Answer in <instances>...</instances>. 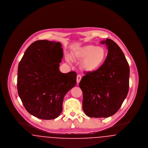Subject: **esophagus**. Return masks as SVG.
<instances>
[{"label": "esophagus", "mask_w": 148, "mask_h": 148, "mask_svg": "<svg viewBox=\"0 0 148 148\" xmlns=\"http://www.w3.org/2000/svg\"><path fill=\"white\" fill-rule=\"evenodd\" d=\"M81 79H82V75H80V74L77 75V84L79 83Z\"/></svg>", "instance_id": "obj_1"}]
</instances>
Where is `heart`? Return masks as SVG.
I'll return each instance as SVG.
<instances>
[{
	"label": "heart",
	"mask_w": 148,
	"mask_h": 148,
	"mask_svg": "<svg viewBox=\"0 0 148 148\" xmlns=\"http://www.w3.org/2000/svg\"><path fill=\"white\" fill-rule=\"evenodd\" d=\"M74 54L78 59L83 60L82 66L85 71H93L104 63L107 51L104 47L88 45L79 48Z\"/></svg>",
	"instance_id": "heart-1"
}]
</instances>
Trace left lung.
I'll return each instance as SVG.
<instances>
[{"label":"left lung","instance_id":"8db88e82","mask_svg":"<svg viewBox=\"0 0 148 148\" xmlns=\"http://www.w3.org/2000/svg\"><path fill=\"white\" fill-rule=\"evenodd\" d=\"M100 42L108 50L106 62L97 71L85 73L79 83L83 109L90 118H108L115 114L129 91L130 68L123 51L112 39Z\"/></svg>","mask_w":148,"mask_h":148}]
</instances>
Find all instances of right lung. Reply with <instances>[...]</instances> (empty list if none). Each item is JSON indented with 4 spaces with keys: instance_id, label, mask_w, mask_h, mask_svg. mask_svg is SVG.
<instances>
[{
    "instance_id": "obj_1",
    "label": "right lung",
    "mask_w": 148,
    "mask_h": 148,
    "mask_svg": "<svg viewBox=\"0 0 148 148\" xmlns=\"http://www.w3.org/2000/svg\"><path fill=\"white\" fill-rule=\"evenodd\" d=\"M63 51L59 42H33L19 62L17 89L28 113L39 119L56 118L63 110L65 94L77 83V73L59 70Z\"/></svg>"
}]
</instances>
